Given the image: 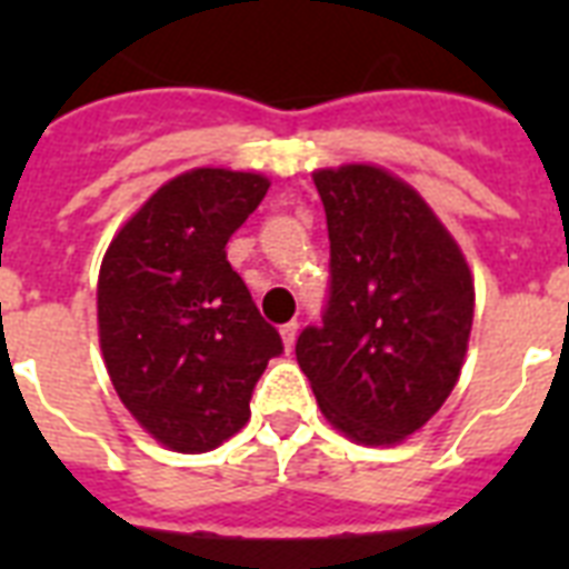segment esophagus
<instances>
[{
  "mask_svg": "<svg viewBox=\"0 0 569 569\" xmlns=\"http://www.w3.org/2000/svg\"><path fill=\"white\" fill-rule=\"evenodd\" d=\"M298 328H301V325H298V321H286L283 328H280V337H283L286 351H289V348L295 346V337H298Z\"/></svg>",
  "mask_w": 569,
  "mask_h": 569,
  "instance_id": "obj_1",
  "label": "esophagus"
}]
</instances>
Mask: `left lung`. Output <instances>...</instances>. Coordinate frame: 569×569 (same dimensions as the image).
I'll return each mask as SVG.
<instances>
[{
  "mask_svg": "<svg viewBox=\"0 0 569 569\" xmlns=\"http://www.w3.org/2000/svg\"><path fill=\"white\" fill-rule=\"evenodd\" d=\"M312 182L328 214L330 295L319 328L298 337V366L333 428L392 446L458 383L472 274L431 206L383 168H325Z\"/></svg>",
  "mask_w": 569,
  "mask_h": 569,
  "instance_id": "left-lung-1",
  "label": "left lung"
}]
</instances>
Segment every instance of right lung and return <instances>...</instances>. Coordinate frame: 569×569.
Here are the masks:
<instances>
[{"mask_svg":"<svg viewBox=\"0 0 569 569\" xmlns=\"http://www.w3.org/2000/svg\"><path fill=\"white\" fill-rule=\"evenodd\" d=\"M259 173L194 168L156 191L111 239L97 283L100 348L120 401L173 451L218 449L283 342L227 262V241L266 197Z\"/></svg>","mask_w":569,"mask_h":569,"instance_id":"add662e5","label":"right lung"}]
</instances>
